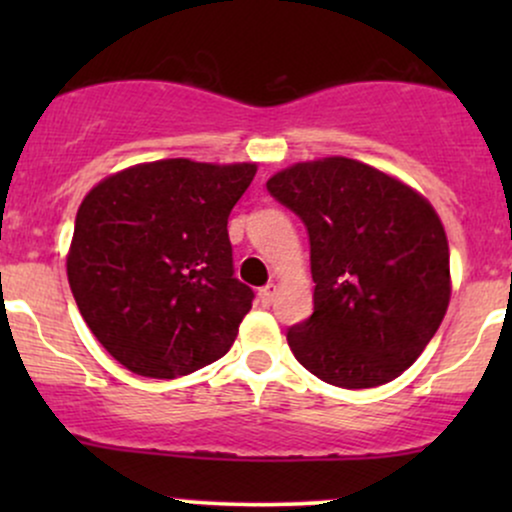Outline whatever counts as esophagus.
Masks as SVG:
<instances>
[{
    "instance_id": "obj_1",
    "label": "esophagus",
    "mask_w": 512,
    "mask_h": 512,
    "mask_svg": "<svg viewBox=\"0 0 512 512\" xmlns=\"http://www.w3.org/2000/svg\"><path fill=\"white\" fill-rule=\"evenodd\" d=\"M257 296H260L262 305H272L274 296H276V284H267V286H262V289H260V293H257Z\"/></svg>"
}]
</instances>
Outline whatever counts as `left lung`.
<instances>
[{
	"instance_id": "obj_1",
	"label": "left lung",
	"mask_w": 512,
	"mask_h": 512,
	"mask_svg": "<svg viewBox=\"0 0 512 512\" xmlns=\"http://www.w3.org/2000/svg\"><path fill=\"white\" fill-rule=\"evenodd\" d=\"M267 190L310 240L315 308L289 327L293 356L346 390L395 380L450 303V250L436 211L404 182L342 156L296 163Z\"/></svg>"
}]
</instances>
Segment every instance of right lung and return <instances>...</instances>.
Returning <instances> with one entry per match:
<instances>
[{"instance_id":"1","label":"right lung","mask_w":512,"mask_h":512,"mask_svg":"<svg viewBox=\"0 0 512 512\" xmlns=\"http://www.w3.org/2000/svg\"><path fill=\"white\" fill-rule=\"evenodd\" d=\"M255 163H142L98 182L76 211L67 276L88 330L144 378L195 373L236 342L252 308L233 276L228 216Z\"/></svg>"}]
</instances>
